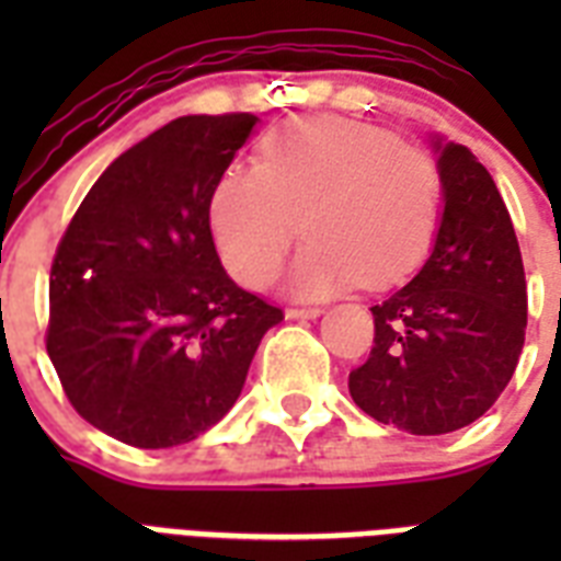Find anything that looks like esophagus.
<instances>
[{
  "instance_id": "34e87169",
  "label": "esophagus",
  "mask_w": 561,
  "mask_h": 561,
  "mask_svg": "<svg viewBox=\"0 0 561 561\" xmlns=\"http://www.w3.org/2000/svg\"><path fill=\"white\" fill-rule=\"evenodd\" d=\"M285 314H288L290 320H314V317L323 314V308H317V306H294V308H288Z\"/></svg>"
}]
</instances>
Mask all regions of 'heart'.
I'll return each instance as SVG.
<instances>
[{
	"mask_svg": "<svg viewBox=\"0 0 561 561\" xmlns=\"http://www.w3.org/2000/svg\"><path fill=\"white\" fill-rule=\"evenodd\" d=\"M443 178L431 153L352 118H297L259 142V165L229 162L209 194L220 262L247 288L276 279L297 220L302 297L404 279L434 244Z\"/></svg>",
	"mask_w": 561,
	"mask_h": 561,
	"instance_id": "b5f03b06",
	"label": "heart"
}]
</instances>
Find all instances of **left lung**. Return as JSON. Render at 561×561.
<instances>
[{"label":"left lung","mask_w":561,"mask_h":561,"mask_svg":"<svg viewBox=\"0 0 561 561\" xmlns=\"http://www.w3.org/2000/svg\"><path fill=\"white\" fill-rule=\"evenodd\" d=\"M445 209L425 267L373 306L375 343L350 373L355 404L419 436L480 419L518 367L527 279L495 180L466 145H439Z\"/></svg>","instance_id":"left-lung-1"}]
</instances>
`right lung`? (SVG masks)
Listing matches in <instances>:
<instances>
[{
    "label": "right lung",
    "instance_id": "right-lung-1",
    "mask_svg": "<svg viewBox=\"0 0 561 561\" xmlns=\"http://www.w3.org/2000/svg\"><path fill=\"white\" fill-rule=\"evenodd\" d=\"M255 122H169L101 174L57 244L46 352L69 404L118 443L209 431L285 317L229 279L209 229L211 186Z\"/></svg>",
    "mask_w": 561,
    "mask_h": 561
}]
</instances>
